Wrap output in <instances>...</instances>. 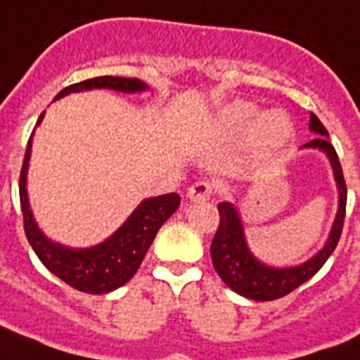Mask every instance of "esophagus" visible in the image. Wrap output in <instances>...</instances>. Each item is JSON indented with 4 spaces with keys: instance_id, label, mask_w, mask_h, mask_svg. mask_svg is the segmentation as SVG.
Instances as JSON below:
<instances>
[{
    "instance_id": "1",
    "label": "esophagus",
    "mask_w": 360,
    "mask_h": 360,
    "mask_svg": "<svg viewBox=\"0 0 360 360\" xmlns=\"http://www.w3.org/2000/svg\"><path fill=\"white\" fill-rule=\"evenodd\" d=\"M210 194H212V185L206 183V181H198V183H194V185L188 187L187 198L191 202H202V200H207V198H210Z\"/></svg>"
}]
</instances>
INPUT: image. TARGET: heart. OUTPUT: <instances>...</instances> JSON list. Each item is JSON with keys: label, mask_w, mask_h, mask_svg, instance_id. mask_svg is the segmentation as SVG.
I'll return each instance as SVG.
<instances>
[{"label": "heart", "mask_w": 360, "mask_h": 360, "mask_svg": "<svg viewBox=\"0 0 360 360\" xmlns=\"http://www.w3.org/2000/svg\"><path fill=\"white\" fill-rule=\"evenodd\" d=\"M257 106L246 101H236L219 112L217 126L225 131H240L255 118ZM292 126L288 118L278 110H269L255 120L252 127V141L262 148H278L288 141Z\"/></svg>", "instance_id": "heart-1"}]
</instances>
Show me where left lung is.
Listing matches in <instances>:
<instances>
[{
	"label": "left lung",
	"instance_id": "obj_1",
	"mask_svg": "<svg viewBox=\"0 0 360 360\" xmlns=\"http://www.w3.org/2000/svg\"><path fill=\"white\" fill-rule=\"evenodd\" d=\"M309 129L315 133L316 137L309 141L302 148H313L326 154L334 181L338 187V212L330 229L328 238L324 246L311 255L307 262L292 267H273L257 259L252 250L248 246L246 234H244V223H242L238 207L231 202H221L219 210V227L212 242V262L221 276V281L227 284L229 288L236 292L238 295H244L248 300L255 302H271L278 300L282 295L294 292L303 282H307L313 275L319 273V269L326 263L332 252L336 250L340 234L343 229V217H345V202H347V188L343 181V172L338 160L336 148L332 146L326 127L322 126L321 120L315 114H311L309 120Z\"/></svg>",
	"mask_w": 360,
	"mask_h": 360
}]
</instances>
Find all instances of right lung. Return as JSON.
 Here are the masks:
<instances>
[{"label":"right lung","instance_id":"obj_1","mask_svg":"<svg viewBox=\"0 0 360 360\" xmlns=\"http://www.w3.org/2000/svg\"><path fill=\"white\" fill-rule=\"evenodd\" d=\"M91 89H110L120 93H143L148 89L145 82L137 78H116V76H101L68 85L58 93L57 98H63L70 93L91 91ZM45 112L38 118L36 127L41 124ZM32 133L26 145L24 164L20 169V207L24 215V231L30 242L32 250L36 252L39 262L51 271L53 275L65 281L68 286L87 292V294H108L112 290L124 286L139 269L146 250L153 244L158 229L166 223L175 210L179 207L181 198L177 193L160 194L153 198H145L135 207L108 238L89 248H70L51 240L39 229L38 221L34 219L30 200H28V167L32 154Z\"/></svg>","mask_w":360,"mask_h":360}]
</instances>
